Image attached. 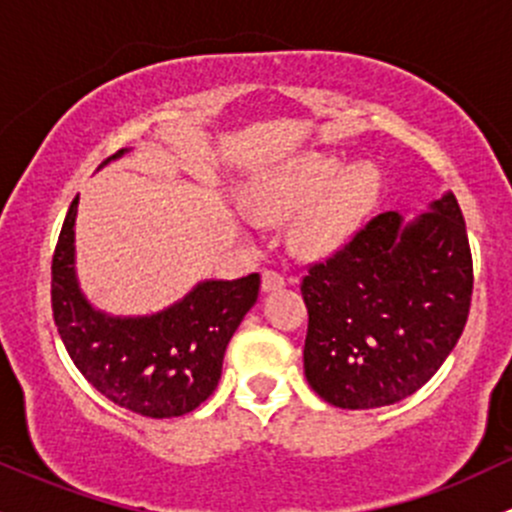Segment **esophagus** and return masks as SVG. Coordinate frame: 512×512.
Segmentation results:
<instances>
[{"label": "esophagus", "mask_w": 512, "mask_h": 512, "mask_svg": "<svg viewBox=\"0 0 512 512\" xmlns=\"http://www.w3.org/2000/svg\"><path fill=\"white\" fill-rule=\"evenodd\" d=\"M284 274H279L277 270H265L262 272V289L265 292H274V289H282L284 287Z\"/></svg>", "instance_id": "esophagus-1"}]
</instances>
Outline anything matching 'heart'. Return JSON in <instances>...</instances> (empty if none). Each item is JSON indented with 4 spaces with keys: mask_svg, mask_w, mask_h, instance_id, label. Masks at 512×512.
Masks as SVG:
<instances>
[{
    "mask_svg": "<svg viewBox=\"0 0 512 512\" xmlns=\"http://www.w3.org/2000/svg\"><path fill=\"white\" fill-rule=\"evenodd\" d=\"M380 191V174L370 164L343 169L326 154H301L267 176L252 191V206L267 218L294 220V242L301 250L338 245L368 213Z\"/></svg>",
    "mask_w": 512,
    "mask_h": 512,
    "instance_id": "1",
    "label": "heart"
}]
</instances>
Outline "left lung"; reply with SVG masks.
Segmentation results:
<instances>
[{
  "label": "left lung",
  "mask_w": 512,
  "mask_h": 512,
  "mask_svg": "<svg viewBox=\"0 0 512 512\" xmlns=\"http://www.w3.org/2000/svg\"><path fill=\"white\" fill-rule=\"evenodd\" d=\"M471 294L469 233L454 193L410 225L395 211L375 215L301 279L311 390L341 410L405 400L454 351Z\"/></svg>",
  "instance_id": "1"
}]
</instances>
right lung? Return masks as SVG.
<instances>
[{
    "label": "right lung",
    "instance_id": "1",
    "mask_svg": "<svg viewBox=\"0 0 512 512\" xmlns=\"http://www.w3.org/2000/svg\"><path fill=\"white\" fill-rule=\"evenodd\" d=\"M120 154L122 149L115 157ZM75 211L78 196L63 220L51 262L53 319L75 368L100 395L142 417L193 412L218 385L225 348L257 301L260 274L198 284L157 316L112 319L95 311L75 282Z\"/></svg>",
    "mask_w": 512,
    "mask_h": 512
}]
</instances>
